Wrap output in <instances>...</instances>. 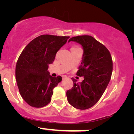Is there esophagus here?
I'll list each match as a JSON object with an SVG mask.
<instances>
[{"label":"esophagus","instance_id":"esophagus-1","mask_svg":"<svg viewBox=\"0 0 134 134\" xmlns=\"http://www.w3.org/2000/svg\"><path fill=\"white\" fill-rule=\"evenodd\" d=\"M66 76H63V79H66Z\"/></svg>","mask_w":134,"mask_h":134}]
</instances>
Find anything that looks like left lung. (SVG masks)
Segmentation results:
<instances>
[{"label":"left lung","instance_id":"obj_1","mask_svg":"<svg viewBox=\"0 0 134 134\" xmlns=\"http://www.w3.org/2000/svg\"><path fill=\"white\" fill-rule=\"evenodd\" d=\"M71 41L82 45L83 49L81 65L76 75L83 76L80 83L72 78L73 87L66 92L68 101L77 109L85 110L95 105L105 91L113 70V62L105 46L89 35L74 36Z\"/></svg>","mask_w":134,"mask_h":134}]
</instances>
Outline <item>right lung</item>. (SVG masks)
<instances>
[{
	"instance_id": "1",
	"label": "right lung",
	"mask_w": 134,
	"mask_h": 134,
	"mask_svg": "<svg viewBox=\"0 0 134 134\" xmlns=\"http://www.w3.org/2000/svg\"><path fill=\"white\" fill-rule=\"evenodd\" d=\"M69 38L40 35L30 41L21 52L16 65V79L20 94L29 105L40 108L51 102L53 89L62 77H53L47 69Z\"/></svg>"
}]
</instances>
